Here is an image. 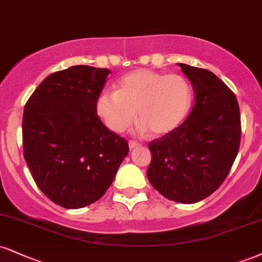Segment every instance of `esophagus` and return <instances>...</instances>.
Here are the masks:
<instances>
[{"mask_svg":"<svg viewBox=\"0 0 262 262\" xmlns=\"http://www.w3.org/2000/svg\"><path fill=\"white\" fill-rule=\"evenodd\" d=\"M128 145H129V149H135V147H138V146H140V143H137V141H133V140H130L128 143Z\"/></svg>","mask_w":262,"mask_h":262,"instance_id":"esophagus-1","label":"esophagus"}]
</instances>
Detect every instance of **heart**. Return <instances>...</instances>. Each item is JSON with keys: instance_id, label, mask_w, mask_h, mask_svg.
Returning <instances> with one entry per match:
<instances>
[{"instance_id": "1", "label": "heart", "mask_w": 262, "mask_h": 262, "mask_svg": "<svg viewBox=\"0 0 262 262\" xmlns=\"http://www.w3.org/2000/svg\"><path fill=\"white\" fill-rule=\"evenodd\" d=\"M191 100V86L182 75L137 69L123 75L116 84V91H101L95 111L115 133L124 132L138 113L141 128L161 137L182 124L190 111Z\"/></svg>"}]
</instances>
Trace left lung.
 I'll use <instances>...</instances> for the list:
<instances>
[{
  "instance_id": "8db88e82",
  "label": "left lung",
  "mask_w": 262,
  "mask_h": 262,
  "mask_svg": "<svg viewBox=\"0 0 262 262\" xmlns=\"http://www.w3.org/2000/svg\"><path fill=\"white\" fill-rule=\"evenodd\" d=\"M193 85L195 105L177 129L149 144L146 176L167 199L194 204L220 188L237 157L241 113L237 97L207 69L178 63Z\"/></svg>"
}]
</instances>
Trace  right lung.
<instances>
[{
	"label": "right lung",
	"instance_id": "right-lung-1",
	"mask_svg": "<svg viewBox=\"0 0 262 262\" xmlns=\"http://www.w3.org/2000/svg\"><path fill=\"white\" fill-rule=\"evenodd\" d=\"M110 69L73 66L45 78L24 107V159L40 190L66 209L95 203L128 155L95 111Z\"/></svg>",
	"mask_w": 262,
	"mask_h": 262
}]
</instances>
